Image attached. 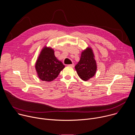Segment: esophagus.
Segmentation results:
<instances>
[{
  "label": "esophagus",
  "instance_id": "obj_1",
  "mask_svg": "<svg viewBox=\"0 0 135 135\" xmlns=\"http://www.w3.org/2000/svg\"><path fill=\"white\" fill-rule=\"evenodd\" d=\"M67 66H70V67H74V64L73 63L72 64H69V65H68Z\"/></svg>",
  "mask_w": 135,
  "mask_h": 135
}]
</instances>
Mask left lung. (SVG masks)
Returning <instances> with one entry per match:
<instances>
[{
    "instance_id": "left-lung-1",
    "label": "left lung",
    "mask_w": 135,
    "mask_h": 135,
    "mask_svg": "<svg viewBox=\"0 0 135 135\" xmlns=\"http://www.w3.org/2000/svg\"><path fill=\"white\" fill-rule=\"evenodd\" d=\"M91 47H88L84 50L81 58L75 68L80 78L84 81H87L93 77L97 70V62Z\"/></svg>"
}]
</instances>
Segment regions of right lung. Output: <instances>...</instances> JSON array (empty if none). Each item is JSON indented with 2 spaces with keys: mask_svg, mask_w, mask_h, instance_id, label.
I'll use <instances>...</instances> for the list:
<instances>
[{
  "mask_svg": "<svg viewBox=\"0 0 135 135\" xmlns=\"http://www.w3.org/2000/svg\"><path fill=\"white\" fill-rule=\"evenodd\" d=\"M65 67L62 62L55 57L54 50L46 46L42 49L35 63L38 78L46 82L55 79Z\"/></svg>",
  "mask_w": 135,
  "mask_h": 135,
  "instance_id": "1",
  "label": "right lung"
}]
</instances>
